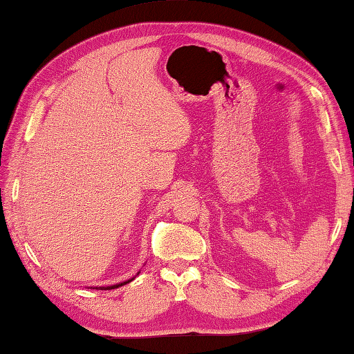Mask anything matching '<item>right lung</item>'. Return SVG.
Masks as SVG:
<instances>
[{
  "instance_id": "right-lung-1",
  "label": "right lung",
  "mask_w": 354,
  "mask_h": 354,
  "mask_svg": "<svg viewBox=\"0 0 354 354\" xmlns=\"http://www.w3.org/2000/svg\"><path fill=\"white\" fill-rule=\"evenodd\" d=\"M130 281H126V282H121V283H116V286H110V287H100L101 290H113V288H118V287H121V286H126V283H129ZM98 288V287H96Z\"/></svg>"
}]
</instances>
